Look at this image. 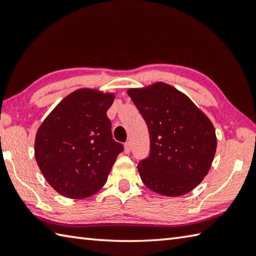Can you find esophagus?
Segmentation results:
<instances>
[{
    "mask_svg": "<svg viewBox=\"0 0 256 256\" xmlns=\"http://www.w3.org/2000/svg\"><path fill=\"white\" fill-rule=\"evenodd\" d=\"M124 152L126 153H129V152H130V150H132V146H130V142H124Z\"/></svg>",
    "mask_w": 256,
    "mask_h": 256,
    "instance_id": "esophagus-1",
    "label": "esophagus"
}]
</instances>
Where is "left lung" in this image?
I'll return each mask as SVG.
<instances>
[{
    "label": "left lung",
    "mask_w": 256,
    "mask_h": 256,
    "mask_svg": "<svg viewBox=\"0 0 256 256\" xmlns=\"http://www.w3.org/2000/svg\"><path fill=\"white\" fill-rule=\"evenodd\" d=\"M127 93L150 132V156L138 163L142 181L166 196L194 190L208 174L216 154L212 121L184 93L163 82Z\"/></svg>",
    "instance_id": "8db88e82"
}]
</instances>
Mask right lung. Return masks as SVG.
Here are the masks:
<instances>
[{
    "label": "right lung",
    "mask_w": 256,
    "mask_h": 256,
    "mask_svg": "<svg viewBox=\"0 0 256 256\" xmlns=\"http://www.w3.org/2000/svg\"><path fill=\"white\" fill-rule=\"evenodd\" d=\"M114 93L80 88L58 103L36 135L34 158L58 194L84 199L106 184L124 146L112 138L106 111Z\"/></svg>",
    "instance_id": "add662e5"
}]
</instances>
